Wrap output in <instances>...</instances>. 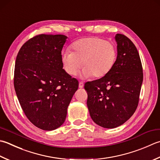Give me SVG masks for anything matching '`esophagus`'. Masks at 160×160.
<instances>
[{
    "label": "esophagus",
    "instance_id": "34e87169",
    "mask_svg": "<svg viewBox=\"0 0 160 160\" xmlns=\"http://www.w3.org/2000/svg\"><path fill=\"white\" fill-rule=\"evenodd\" d=\"M84 87V83L82 82H79V88H82Z\"/></svg>",
    "mask_w": 160,
    "mask_h": 160
}]
</instances>
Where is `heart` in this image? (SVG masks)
<instances>
[{"label": "heart", "mask_w": 160, "mask_h": 160, "mask_svg": "<svg viewBox=\"0 0 160 160\" xmlns=\"http://www.w3.org/2000/svg\"><path fill=\"white\" fill-rule=\"evenodd\" d=\"M72 52L62 53V62L66 72L75 76L82 66L84 77L101 79L110 73L117 59L114 43L98 37H86L74 42Z\"/></svg>", "instance_id": "heart-1"}]
</instances>
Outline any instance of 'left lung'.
Listing matches in <instances>:
<instances>
[{
    "label": "left lung",
    "instance_id": "obj_1",
    "mask_svg": "<svg viewBox=\"0 0 160 160\" xmlns=\"http://www.w3.org/2000/svg\"><path fill=\"white\" fill-rule=\"evenodd\" d=\"M117 59L110 73L84 84L87 107L92 120L105 128H114L132 117L138 106L143 68L138 51L129 38L115 36Z\"/></svg>",
    "mask_w": 160,
    "mask_h": 160
}]
</instances>
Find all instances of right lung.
I'll use <instances>...</instances> for the list:
<instances>
[{
	"label": "right lung",
	"instance_id": "obj_1",
	"mask_svg": "<svg viewBox=\"0 0 160 160\" xmlns=\"http://www.w3.org/2000/svg\"><path fill=\"white\" fill-rule=\"evenodd\" d=\"M67 37L39 34L21 46L15 62L14 85L29 121L43 130L60 127L78 81L63 69L62 50Z\"/></svg>",
	"mask_w": 160,
	"mask_h": 160
}]
</instances>
